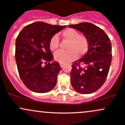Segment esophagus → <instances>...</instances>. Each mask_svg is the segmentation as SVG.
Here are the masks:
<instances>
[{
	"instance_id": "esophagus-1",
	"label": "esophagus",
	"mask_w": 125,
	"mask_h": 125,
	"mask_svg": "<svg viewBox=\"0 0 125 125\" xmlns=\"http://www.w3.org/2000/svg\"><path fill=\"white\" fill-rule=\"evenodd\" d=\"M60 66H61V67H62L64 66V64H63V63H60Z\"/></svg>"
}]
</instances>
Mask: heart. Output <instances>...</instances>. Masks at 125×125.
<instances>
[{"mask_svg":"<svg viewBox=\"0 0 125 125\" xmlns=\"http://www.w3.org/2000/svg\"><path fill=\"white\" fill-rule=\"evenodd\" d=\"M64 39L69 41L67 51H59L54 54L55 61L60 63H68L73 61L79 56H82L86 53L89 48V42L84 35L79 34L77 31L73 29H67L61 33ZM60 41L58 36L54 35L49 41V48L52 51H55L59 48Z\"/></svg>","mask_w":125,"mask_h":125,"instance_id":"1","label":"heart"}]
</instances>
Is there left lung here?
Segmentation results:
<instances>
[{"mask_svg": "<svg viewBox=\"0 0 125 125\" xmlns=\"http://www.w3.org/2000/svg\"><path fill=\"white\" fill-rule=\"evenodd\" d=\"M68 27L81 31L89 42L88 52L72 65L71 84L79 93L92 94L103 86L108 76L112 60L111 41L104 30L89 22Z\"/></svg>", "mask_w": 125, "mask_h": 125, "instance_id": "obj_1", "label": "left lung"}]
</instances>
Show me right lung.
<instances>
[{"mask_svg":"<svg viewBox=\"0 0 125 125\" xmlns=\"http://www.w3.org/2000/svg\"><path fill=\"white\" fill-rule=\"evenodd\" d=\"M66 25L33 22L20 31L15 42V60L20 77L30 91L48 92L55 86L61 68L49 48V41ZM45 62V65H42ZM48 64H47V62Z\"/></svg>","mask_w":125,"mask_h":125,"instance_id":"add662e5","label":"right lung"}]
</instances>
